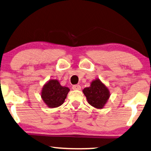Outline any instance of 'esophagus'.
Masks as SVG:
<instances>
[{
	"label": "esophagus",
	"mask_w": 151,
	"mask_h": 151,
	"mask_svg": "<svg viewBox=\"0 0 151 151\" xmlns=\"http://www.w3.org/2000/svg\"><path fill=\"white\" fill-rule=\"evenodd\" d=\"M72 89L73 90H81V86L79 85H74L72 86Z\"/></svg>",
	"instance_id": "esophagus-1"
}]
</instances>
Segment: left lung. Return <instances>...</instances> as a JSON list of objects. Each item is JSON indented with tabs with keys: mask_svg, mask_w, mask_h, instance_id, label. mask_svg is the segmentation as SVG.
Returning a JSON list of instances; mask_svg holds the SVG:
<instances>
[{
	"mask_svg": "<svg viewBox=\"0 0 151 151\" xmlns=\"http://www.w3.org/2000/svg\"><path fill=\"white\" fill-rule=\"evenodd\" d=\"M83 93L86 97L88 104L97 109L104 107L110 96L108 88L99 79L93 80L91 86L85 88Z\"/></svg>",
	"mask_w": 151,
	"mask_h": 151,
	"instance_id": "left-lung-1",
	"label": "left lung"
}]
</instances>
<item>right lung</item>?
<instances>
[{
    "instance_id": "add662e5",
    "label": "right lung",
    "mask_w": 151,
    "mask_h": 151,
    "mask_svg": "<svg viewBox=\"0 0 151 151\" xmlns=\"http://www.w3.org/2000/svg\"><path fill=\"white\" fill-rule=\"evenodd\" d=\"M70 89L62 86L56 79H50L42 89L41 97L48 107H58L63 104Z\"/></svg>"
}]
</instances>
